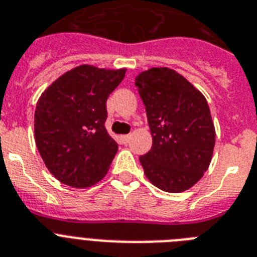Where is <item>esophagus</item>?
Masks as SVG:
<instances>
[{
  "mask_svg": "<svg viewBox=\"0 0 257 257\" xmlns=\"http://www.w3.org/2000/svg\"><path fill=\"white\" fill-rule=\"evenodd\" d=\"M129 140H131V135H125V136H122V137H121L122 144H128Z\"/></svg>",
  "mask_w": 257,
  "mask_h": 257,
  "instance_id": "1",
  "label": "esophagus"
}]
</instances>
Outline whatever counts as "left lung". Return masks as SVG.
Returning a JSON list of instances; mask_svg holds the SVG:
<instances>
[{
    "mask_svg": "<svg viewBox=\"0 0 257 257\" xmlns=\"http://www.w3.org/2000/svg\"><path fill=\"white\" fill-rule=\"evenodd\" d=\"M153 136L140 157L146 178L171 193L187 191L212 161L214 124L205 96L169 68H152L136 77Z\"/></svg>",
    "mask_w": 257,
    "mask_h": 257,
    "instance_id": "8db88e82",
    "label": "left lung"
}]
</instances>
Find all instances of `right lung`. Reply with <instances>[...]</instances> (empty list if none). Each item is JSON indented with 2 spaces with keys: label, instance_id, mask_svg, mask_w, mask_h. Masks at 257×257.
I'll list each match as a JSON object with an SVG mask.
<instances>
[{
  "label": "right lung",
  "instance_id": "1",
  "mask_svg": "<svg viewBox=\"0 0 257 257\" xmlns=\"http://www.w3.org/2000/svg\"><path fill=\"white\" fill-rule=\"evenodd\" d=\"M124 75L125 69L77 66L38 100L36 146L49 172L64 184L91 187L108 171L118 145L104 126L105 103Z\"/></svg>",
  "mask_w": 257,
  "mask_h": 257
}]
</instances>
